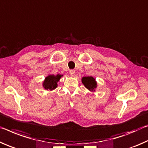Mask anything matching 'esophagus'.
<instances>
[{"label":"esophagus","instance_id":"34e87169","mask_svg":"<svg viewBox=\"0 0 148 148\" xmlns=\"http://www.w3.org/2000/svg\"><path fill=\"white\" fill-rule=\"evenodd\" d=\"M75 73V70H70L69 71V75L71 76H74Z\"/></svg>","mask_w":148,"mask_h":148}]
</instances>
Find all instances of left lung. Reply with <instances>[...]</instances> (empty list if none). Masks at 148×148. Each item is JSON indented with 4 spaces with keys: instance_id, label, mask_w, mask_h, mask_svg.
<instances>
[{
    "instance_id": "left-lung-1",
    "label": "left lung",
    "mask_w": 148,
    "mask_h": 148,
    "mask_svg": "<svg viewBox=\"0 0 148 148\" xmlns=\"http://www.w3.org/2000/svg\"><path fill=\"white\" fill-rule=\"evenodd\" d=\"M82 83L85 86L87 89H88L90 91H95L96 88L97 83L94 78L92 77H84L82 78Z\"/></svg>"
}]
</instances>
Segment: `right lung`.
<instances>
[{
    "label": "right lung",
    "mask_w": 148,
    "mask_h": 148,
    "mask_svg": "<svg viewBox=\"0 0 148 148\" xmlns=\"http://www.w3.org/2000/svg\"><path fill=\"white\" fill-rule=\"evenodd\" d=\"M63 75H61L58 74L56 76L55 75H48L45 78V81L43 83V87L46 89V90H54L58 86L57 83L59 81L60 79L61 78V77Z\"/></svg>",
    "instance_id": "right-lung-1"
}]
</instances>
